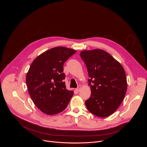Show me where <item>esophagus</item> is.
<instances>
[{
    "instance_id": "34e87169",
    "label": "esophagus",
    "mask_w": 147,
    "mask_h": 147,
    "mask_svg": "<svg viewBox=\"0 0 147 147\" xmlns=\"http://www.w3.org/2000/svg\"><path fill=\"white\" fill-rule=\"evenodd\" d=\"M81 86H78L77 88L76 89V90H77L78 92H79V91L81 90Z\"/></svg>"
}]
</instances>
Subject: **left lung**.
Returning <instances> with one entry per match:
<instances>
[{
    "label": "left lung",
    "instance_id": "obj_1",
    "mask_svg": "<svg viewBox=\"0 0 147 147\" xmlns=\"http://www.w3.org/2000/svg\"><path fill=\"white\" fill-rule=\"evenodd\" d=\"M80 56L90 77L91 94L86 100L87 109L98 117H108L117 109L125 96V71L119 62L102 49L83 51Z\"/></svg>",
    "mask_w": 147,
    "mask_h": 147
}]
</instances>
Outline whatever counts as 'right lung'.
Returning a JSON list of instances; mask_svg holds the SVG:
<instances>
[{
	"mask_svg": "<svg viewBox=\"0 0 147 147\" xmlns=\"http://www.w3.org/2000/svg\"><path fill=\"white\" fill-rule=\"evenodd\" d=\"M76 51L65 47L52 48L38 56L26 76L29 94L43 113L53 115L64 111L73 95L66 89L63 65Z\"/></svg>",
	"mask_w": 147,
	"mask_h": 147,
	"instance_id": "right-lung-1",
	"label": "right lung"
}]
</instances>
